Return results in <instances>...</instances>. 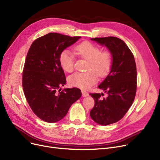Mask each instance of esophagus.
<instances>
[{
	"instance_id": "obj_1",
	"label": "esophagus",
	"mask_w": 160,
	"mask_h": 160,
	"mask_svg": "<svg viewBox=\"0 0 160 160\" xmlns=\"http://www.w3.org/2000/svg\"><path fill=\"white\" fill-rule=\"evenodd\" d=\"M82 96L83 97H87V96H88L89 95V94H88V93H87L86 91H82Z\"/></svg>"
}]
</instances>
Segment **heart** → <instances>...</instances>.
I'll list each match as a JSON object with an SVG mask.
<instances>
[{"instance_id":"heart-1","label":"heart","mask_w":160,"mask_h":160,"mask_svg":"<svg viewBox=\"0 0 160 160\" xmlns=\"http://www.w3.org/2000/svg\"><path fill=\"white\" fill-rule=\"evenodd\" d=\"M74 54L88 60L86 72H77L68 78L72 87L83 89L89 88L100 77H105L110 72L113 63V55L110 50H100L98 46L90 41H83L74 48ZM59 62L63 71L71 72L74 69V55L64 49L59 56Z\"/></svg>"}]
</instances>
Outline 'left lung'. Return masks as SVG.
<instances>
[{
    "label": "left lung",
    "instance_id": "obj_1",
    "mask_svg": "<svg viewBox=\"0 0 160 160\" xmlns=\"http://www.w3.org/2000/svg\"><path fill=\"white\" fill-rule=\"evenodd\" d=\"M105 45L113 55L111 71L98 88L107 93H89L95 100L90 111L91 119L101 125L120 121L132 105L137 89V69L135 59L124 42L116 37L91 38Z\"/></svg>",
    "mask_w": 160,
    "mask_h": 160
}]
</instances>
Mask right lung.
<instances>
[{
  "label": "right lung",
  "instance_id": "1",
  "mask_svg": "<svg viewBox=\"0 0 160 160\" xmlns=\"http://www.w3.org/2000/svg\"><path fill=\"white\" fill-rule=\"evenodd\" d=\"M79 38L50 32L36 39L28 50L22 71L23 91L32 112L45 122L60 121L82 95L77 88L59 89L66 83L59 56Z\"/></svg>",
  "mask_w": 160,
  "mask_h": 160
}]
</instances>
